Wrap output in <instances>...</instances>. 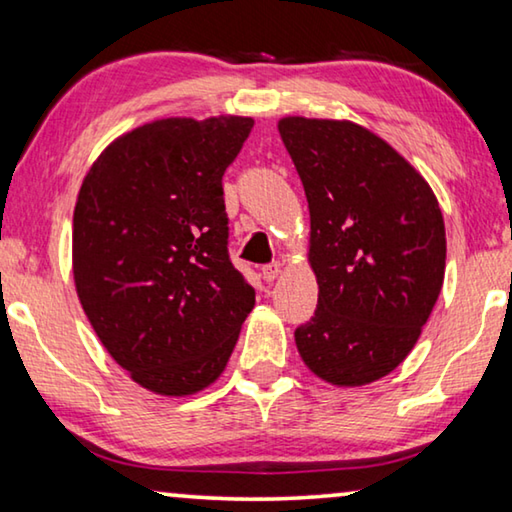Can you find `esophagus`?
Returning a JSON list of instances; mask_svg holds the SVG:
<instances>
[{"label":"esophagus","mask_w":512,"mask_h":512,"mask_svg":"<svg viewBox=\"0 0 512 512\" xmlns=\"http://www.w3.org/2000/svg\"><path fill=\"white\" fill-rule=\"evenodd\" d=\"M278 275H280V264L278 262H271V264L262 266V278L266 282H273L275 278H278Z\"/></svg>","instance_id":"obj_1"}]
</instances>
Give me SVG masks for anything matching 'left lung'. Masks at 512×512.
I'll return each instance as SVG.
<instances>
[{
    "mask_svg": "<svg viewBox=\"0 0 512 512\" xmlns=\"http://www.w3.org/2000/svg\"><path fill=\"white\" fill-rule=\"evenodd\" d=\"M310 207L314 316L294 337L326 383L358 387L408 358L440 296L444 218L431 186L392 145L348 120L282 118Z\"/></svg>",
    "mask_w": 512,
    "mask_h": 512,
    "instance_id": "1",
    "label": "left lung"
}]
</instances>
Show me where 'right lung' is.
Here are the masks:
<instances>
[{"label": "right lung", "instance_id": "add662e5", "mask_svg": "<svg viewBox=\"0 0 512 512\" xmlns=\"http://www.w3.org/2000/svg\"><path fill=\"white\" fill-rule=\"evenodd\" d=\"M253 118L154 120L84 177L72 273L95 335L134 383L196 394L221 376L255 289L227 253L223 175Z\"/></svg>", "mask_w": 512, "mask_h": 512}]
</instances>
